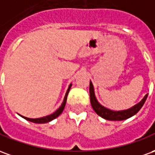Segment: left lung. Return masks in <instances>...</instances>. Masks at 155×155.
Masks as SVG:
<instances>
[{"mask_svg":"<svg viewBox=\"0 0 155 155\" xmlns=\"http://www.w3.org/2000/svg\"><path fill=\"white\" fill-rule=\"evenodd\" d=\"M90 97H91V106L93 108V110L95 111V113L100 115L102 118H104L105 120H124L129 119L130 117H132L135 114H137L140 110L142 108V106L144 104V102L146 101L148 94H146L142 101H140L139 104H135L134 106H133L130 109L125 110H120V111H114L110 110L107 108L102 106L96 100L95 95H94V91L93 84L91 83V81L90 82Z\"/></svg>","mask_w":155,"mask_h":155,"instance_id":"obj_1","label":"left lung"}]
</instances>
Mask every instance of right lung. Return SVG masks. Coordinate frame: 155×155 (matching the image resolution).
<instances>
[{"label": "right lung", "instance_id": "right-lung-1", "mask_svg": "<svg viewBox=\"0 0 155 155\" xmlns=\"http://www.w3.org/2000/svg\"><path fill=\"white\" fill-rule=\"evenodd\" d=\"M71 85L72 84H70V86L68 88L67 91H66V94H65V96H64V101H63V103L61 104V106L59 109H58L57 110L54 112L52 114H50V115H48V116H45V117H42V118H39V119H30V118H27V117H25V116H21L22 118H24L26 120H29V121H31V122H33V123H36V124H43V123H47V122H50L51 120H53L55 118H57L60 114L63 112L64 110V108L65 106V104H66V100H67V95L69 94V91L71 90Z\"/></svg>", "mask_w": 155, "mask_h": 155}]
</instances>
